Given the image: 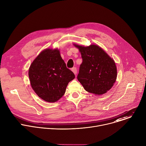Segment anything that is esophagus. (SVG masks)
<instances>
[{
	"instance_id": "obj_1",
	"label": "esophagus",
	"mask_w": 146,
	"mask_h": 146,
	"mask_svg": "<svg viewBox=\"0 0 146 146\" xmlns=\"http://www.w3.org/2000/svg\"><path fill=\"white\" fill-rule=\"evenodd\" d=\"M72 71L74 73V74L75 75H76V74H77V69H76V68H72Z\"/></svg>"
}]
</instances>
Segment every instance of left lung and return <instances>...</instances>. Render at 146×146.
Segmentation results:
<instances>
[{
  "instance_id": "obj_1",
  "label": "left lung",
  "mask_w": 146,
  "mask_h": 146,
  "mask_svg": "<svg viewBox=\"0 0 146 146\" xmlns=\"http://www.w3.org/2000/svg\"><path fill=\"white\" fill-rule=\"evenodd\" d=\"M73 45L78 48L82 59L77 76L79 82L88 92L98 95L106 93L117 76L114 60L97 45Z\"/></svg>"
}]
</instances>
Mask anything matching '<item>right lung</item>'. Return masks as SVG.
<instances>
[{
	"mask_svg": "<svg viewBox=\"0 0 146 146\" xmlns=\"http://www.w3.org/2000/svg\"><path fill=\"white\" fill-rule=\"evenodd\" d=\"M28 74L35 92L44 101L51 103L63 96L68 83L75 78L66 68L58 48L41 51L31 64Z\"/></svg>",
	"mask_w": 146,
	"mask_h": 146,
	"instance_id": "1",
	"label": "right lung"
}]
</instances>
